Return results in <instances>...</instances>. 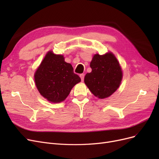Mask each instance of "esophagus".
Wrapping results in <instances>:
<instances>
[{"label":"esophagus","mask_w":159,"mask_h":159,"mask_svg":"<svg viewBox=\"0 0 159 159\" xmlns=\"http://www.w3.org/2000/svg\"><path fill=\"white\" fill-rule=\"evenodd\" d=\"M80 78H81V81H84V74H81L80 75Z\"/></svg>","instance_id":"1"}]
</instances>
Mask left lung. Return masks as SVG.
Instances as JSON below:
<instances>
[{
	"label": "left lung",
	"instance_id": "left-lung-1",
	"mask_svg": "<svg viewBox=\"0 0 159 159\" xmlns=\"http://www.w3.org/2000/svg\"><path fill=\"white\" fill-rule=\"evenodd\" d=\"M90 67L92 71L85 76V85L95 97L99 99L109 97L118 89L123 78L116 57L111 52L95 54Z\"/></svg>",
	"mask_w": 159,
	"mask_h": 159
}]
</instances>
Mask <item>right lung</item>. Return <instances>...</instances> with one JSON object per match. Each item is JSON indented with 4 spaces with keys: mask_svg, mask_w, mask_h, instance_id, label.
<instances>
[{
    "mask_svg": "<svg viewBox=\"0 0 159 159\" xmlns=\"http://www.w3.org/2000/svg\"><path fill=\"white\" fill-rule=\"evenodd\" d=\"M34 80L43 97L50 102L60 103L68 97L81 79L74 73L73 67L65 61L63 56L50 51L36 71Z\"/></svg>",
    "mask_w": 159,
    "mask_h": 159,
    "instance_id": "right-lung-1",
    "label": "right lung"
}]
</instances>
